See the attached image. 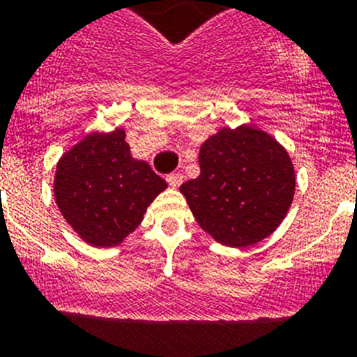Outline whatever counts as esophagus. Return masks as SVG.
Masks as SVG:
<instances>
[{
    "label": "esophagus",
    "mask_w": 357,
    "mask_h": 357,
    "mask_svg": "<svg viewBox=\"0 0 357 357\" xmlns=\"http://www.w3.org/2000/svg\"><path fill=\"white\" fill-rule=\"evenodd\" d=\"M167 183H169L172 188H178L183 183V174L181 172H170V174L167 176Z\"/></svg>",
    "instance_id": "1"
}]
</instances>
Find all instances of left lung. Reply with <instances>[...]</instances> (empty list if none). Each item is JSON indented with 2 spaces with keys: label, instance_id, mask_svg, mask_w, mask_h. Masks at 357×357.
Segmentation results:
<instances>
[{
  "label": "left lung",
  "instance_id": "left-lung-1",
  "mask_svg": "<svg viewBox=\"0 0 357 357\" xmlns=\"http://www.w3.org/2000/svg\"><path fill=\"white\" fill-rule=\"evenodd\" d=\"M199 167V178L185 181L179 190L215 241L252 246L284 221L294 196L293 163L264 131L226 127L201 145Z\"/></svg>",
  "mask_w": 357,
  "mask_h": 357
}]
</instances>
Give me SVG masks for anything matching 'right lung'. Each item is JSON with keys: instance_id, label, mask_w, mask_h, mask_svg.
Returning <instances> with one entry per match:
<instances>
[{"instance_id": "add662e5", "label": "right lung", "mask_w": 357, "mask_h": 357, "mask_svg": "<svg viewBox=\"0 0 357 357\" xmlns=\"http://www.w3.org/2000/svg\"><path fill=\"white\" fill-rule=\"evenodd\" d=\"M167 183L131 158L126 132L91 135L57 163L55 201L71 228L95 246H116L144 219Z\"/></svg>"}]
</instances>
